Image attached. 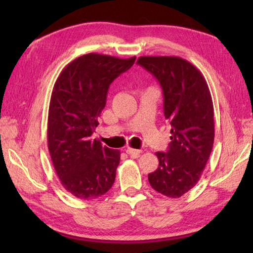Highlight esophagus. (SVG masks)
Segmentation results:
<instances>
[{
	"mask_svg": "<svg viewBox=\"0 0 253 253\" xmlns=\"http://www.w3.org/2000/svg\"><path fill=\"white\" fill-rule=\"evenodd\" d=\"M125 151L127 154H129V155H131V157H135V158L138 157V155L142 152L141 150H137V149H132V148H127Z\"/></svg>",
	"mask_w": 253,
	"mask_h": 253,
	"instance_id": "34e87169",
	"label": "esophagus"
}]
</instances>
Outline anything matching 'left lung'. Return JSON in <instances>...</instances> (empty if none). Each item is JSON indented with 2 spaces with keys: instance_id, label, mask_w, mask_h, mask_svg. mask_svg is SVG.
I'll return each instance as SVG.
<instances>
[{
  "instance_id": "obj_1",
  "label": "left lung",
  "mask_w": 253,
  "mask_h": 253,
  "mask_svg": "<svg viewBox=\"0 0 253 253\" xmlns=\"http://www.w3.org/2000/svg\"><path fill=\"white\" fill-rule=\"evenodd\" d=\"M137 63L159 80L164 116L171 126L168 152H157L159 168L148 175L155 191L179 198L200 179L214 142V109L207 80L178 56H140Z\"/></svg>"
}]
</instances>
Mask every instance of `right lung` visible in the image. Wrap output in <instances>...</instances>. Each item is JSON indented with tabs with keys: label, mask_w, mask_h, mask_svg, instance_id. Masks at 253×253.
Here are the masks:
<instances>
[{
	"label": "right lung",
	"mask_w": 253,
	"mask_h": 253,
	"mask_svg": "<svg viewBox=\"0 0 253 253\" xmlns=\"http://www.w3.org/2000/svg\"><path fill=\"white\" fill-rule=\"evenodd\" d=\"M135 61L136 56L89 53L66 65L54 84L47 148L61 184L82 200L103 196L114 184L121 152L91 136L99 125L110 84Z\"/></svg>",
	"instance_id": "1"
}]
</instances>
